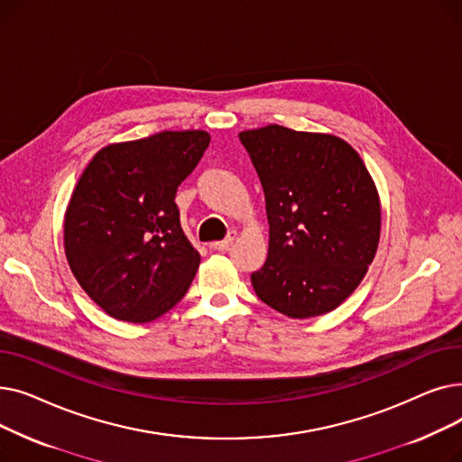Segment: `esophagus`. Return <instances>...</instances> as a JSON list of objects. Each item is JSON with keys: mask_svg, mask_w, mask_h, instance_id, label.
Here are the masks:
<instances>
[{"mask_svg": "<svg viewBox=\"0 0 462 462\" xmlns=\"http://www.w3.org/2000/svg\"><path fill=\"white\" fill-rule=\"evenodd\" d=\"M236 236H237L236 232H230L226 239H223V241H213V244H211V249H215V251H228V249H230V245H232L234 241H236Z\"/></svg>", "mask_w": 462, "mask_h": 462, "instance_id": "34e87169", "label": "esophagus"}]
</instances>
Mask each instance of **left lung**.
<instances>
[{"instance_id": "left-lung-1", "label": "left lung", "mask_w": 462, "mask_h": 462, "mask_svg": "<svg viewBox=\"0 0 462 462\" xmlns=\"http://www.w3.org/2000/svg\"><path fill=\"white\" fill-rule=\"evenodd\" d=\"M260 178L270 223L256 296L290 319L341 305L374 260L382 206L352 145L328 133L265 125L239 133Z\"/></svg>"}]
</instances>
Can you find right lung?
<instances>
[{
	"label": "right lung",
	"mask_w": 462,
	"mask_h": 462,
	"mask_svg": "<svg viewBox=\"0 0 462 462\" xmlns=\"http://www.w3.org/2000/svg\"><path fill=\"white\" fill-rule=\"evenodd\" d=\"M206 131H162L97 152L69 200L63 247L84 292L116 320L153 322L200 265L174 202L209 145Z\"/></svg>",
	"instance_id": "right-lung-1"
}]
</instances>
